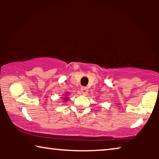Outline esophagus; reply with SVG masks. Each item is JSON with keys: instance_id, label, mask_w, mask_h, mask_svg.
I'll return each mask as SVG.
<instances>
[{"instance_id": "1", "label": "esophagus", "mask_w": 159, "mask_h": 159, "mask_svg": "<svg viewBox=\"0 0 159 159\" xmlns=\"http://www.w3.org/2000/svg\"><path fill=\"white\" fill-rule=\"evenodd\" d=\"M81 90H82V92L83 93V94H85V93H87V91H88V88H87V87H82Z\"/></svg>"}]
</instances>
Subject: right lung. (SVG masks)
Returning <instances> with one entry per match:
<instances>
[{"instance_id": "right-lung-1", "label": "right lung", "mask_w": 159, "mask_h": 159, "mask_svg": "<svg viewBox=\"0 0 159 159\" xmlns=\"http://www.w3.org/2000/svg\"><path fill=\"white\" fill-rule=\"evenodd\" d=\"M66 99H67V98H66V97H65V98H64V101H66Z\"/></svg>"}]
</instances>
